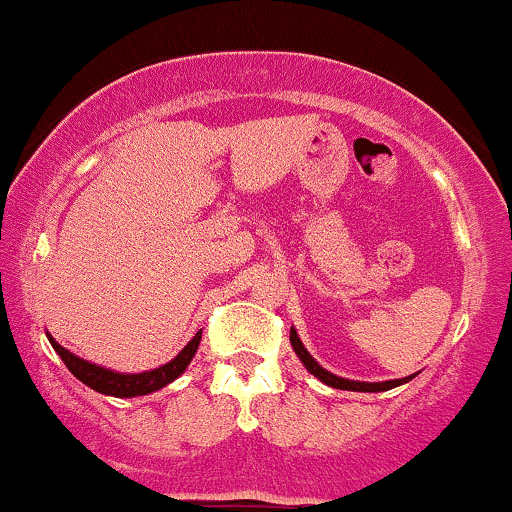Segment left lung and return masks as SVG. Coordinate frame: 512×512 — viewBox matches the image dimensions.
<instances>
[{
	"mask_svg": "<svg viewBox=\"0 0 512 512\" xmlns=\"http://www.w3.org/2000/svg\"><path fill=\"white\" fill-rule=\"evenodd\" d=\"M290 342H292V350H294V354H297V357L302 359V364L306 366V371H309V374H314V376L318 378V381H323V383H326V386H330V388H338V390H354V393H383V390L398 388V386H402V383L412 381V378L417 376V374H412V376H405V378H395V381H381V383L350 381V378H340V376L330 374V371L323 369V366L318 364L316 359L311 357L309 352H306L304 342L299 340L297 330H294V328H290Z\"/></svg>",
	"mask_w": 512,
	"mask_h": 512,
	"instance_id": "obj_1",
	"label": "left lung"
}]
</instances>
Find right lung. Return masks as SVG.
I'll list each match as a JSON object with an SVG mask.
<instances>
[{
    "instance_id": "add662e5",
    "label": "right lung",
    "mask_w": 512,
    "mask_h": 512,
    "mask_svg": "<svg viewBox=\"0 0 512 512\" xmlns=\"http://www.w3.org/2000/svg\"><path fill=\"white\" fill-rule=\"evenodd\" d=\"M201 333L203 330H198L194 338L186 342L184 350L174 359H170V362L158 366V369L141 371V374H122V371L105 369V366H98L88 362V359L76 357L74 352H69L66 347L59 345L50 333H47V340H50L54 352L62 357L66 369H69L78 381L86 383L88 388H93L95 393L112 395V398H136V395H148V393H155V390L170 386L174 378L182 376L186 366H189L191 359H194L198 345H201Z\"/></svg>"
}]
</instances>
